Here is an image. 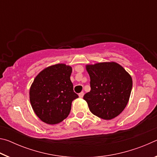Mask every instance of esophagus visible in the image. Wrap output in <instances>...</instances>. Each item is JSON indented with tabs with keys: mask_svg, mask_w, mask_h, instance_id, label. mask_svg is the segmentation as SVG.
Wrapping results in <instances>:
<instances>
[{
	"mask_svg": "<svg viewBox=\"0 0 157 157\" xmlns=\"http://www.w3.org/2000/svg\"><path fill=\"white\" fill-rule=\"evenodd\" d=\"M83 96H84V92L79 93V98H82Z\"/></svg>",
	"mask_w": 157,
	"mask_h": 157,
	"instance_id": "34e87169",
	"label": "esophagus"
}]
</instances>
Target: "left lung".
Returning a JSON list of instances; mask_svg holds the SVG:
<instances>
[{
    "label": "left lung",
    "instance_id": "obj_1",
    "mask_svg": "<svg viewBox=\"0 0 157 157\" xmlns=\"http://www.w3.org/2000/svg\"><path fill=\"white\" fill-rule=\"evenodd\" d=\"M91 91L84 95L90 111L100 118L118 116L128 103L132 89L129 74L116 62L86 65Z\"/></svg>",
    "mask_w": 157,
    "mask_h": 157
}]
</instances>
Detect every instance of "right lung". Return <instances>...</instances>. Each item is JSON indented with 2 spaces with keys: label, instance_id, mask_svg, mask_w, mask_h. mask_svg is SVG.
Segmentation results:
<instances>
[{
  "label": "right lung",
  "instance_id": "1",
  "mask_svg": "<svg viewBox=\"0 0 157 157\" xmlns=\"http://www.w3.org/2000/svg\"><path fill=\"white\" fill-rule=\"evenodd\" d=\"M72 68L53 65L39 73L30 87V100L34 113L47 124L59 123L68 117L73 100L78 98L70 77Z\"/></svg>",
  "mask_w": 157,
  "mask_h": 157
}]
</instances>
